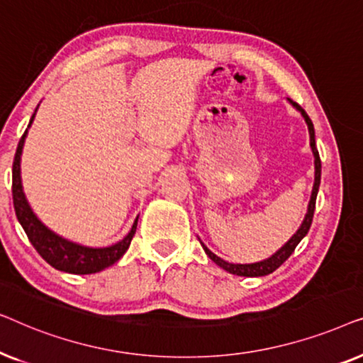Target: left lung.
Segmentation results:
<instances>
[{
    "mask_svg": "<svg viewBox=\"0 0 363 363\" xmlns=\"http://www.w3.org/2000/svg\"><path fill=\"white\" fill-rule=\"evenodd\" d=\"M289 104L292 107L296 108V111L301 112V116L304 117V121L307 123V128H309V138H311V150H312V155H314V186H312V193H311V200H309V205H307V213L304 216V221H302V225L299 226V230H297L294 235L289 241L286 242L284 246L281 247V250H277L274 255L267 257L264 261H259V262H251V264H233V262H228L225 259H221L220 256H216L215 252H211L208 247L203 245V250L208 255V257L213 262H216L218 266L223 267V269L230 272V274H236V276H245V277H261V276H267L271 274L272 271H276L277 267H279L282 262H284L287 257H289L292 252H294L296 246L299 245L302 241V238L307 235V231H309V228L312 225V218H314V210H315V198H317V191H319V185H320V158H319V152H317V147H315V132H314V125H312V121L309 118V116L304 112V108L301 106H297L296 102H292L291 99H287Z\"/></svg>",
    "mask_w": 363,
    "mask_h": 363,
    "instance_id": "left-lung-1",
    "label": "left lung"
}]
</instances>
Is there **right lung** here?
Returning a JSON list of instances; mask_svg holds the SVG:
<instances>
[{"label": "right lung", "mask_w": 363, "mask_h": 363, "mask_svg": "<svg viewBox=\"0 0 363 363\" xmlns=\"http://www.w3.org/2000/svg\"><path fill=\"white\" fill-rule=\"evenodd\" d=\"M36 111H34L31 121H29L28 128L31 127L34 116H36ZM28 128L18 143L16 155H14L13 162V203L18 221L21 223L23 230L28 235L34 250H36L39 255H41L43 259L49 262L52 267H56V269L64 272H71V274H94V272H99L106 269L108 266H112L113 262H117L123 255H125L128 246H130V241L137 230L138 216L135 218V221H133L132 230L128 231V235L123 238V240L116 242V245L107 247H89L77 245V242L69 241L66 238L59 236L54 231L49 230V228L34 215V211L31 210V206H29V203L26 200V195H24L23 191L21 153L24 140H26L28 135Z\"/></svg>", "instance_id": "add662e5"}]
</instances>
